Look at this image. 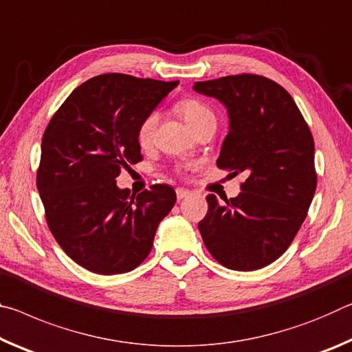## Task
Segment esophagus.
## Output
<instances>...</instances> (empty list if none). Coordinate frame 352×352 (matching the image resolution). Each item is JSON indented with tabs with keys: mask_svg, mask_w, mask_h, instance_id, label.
I'll use <instances>...</instances> for the list:
<instances>
[{
	"mask_svg": "<svg viewBox=\"0 0 352 352\" xmlns=\"http://www.w3.org/2000/svg\"><path fill=\"white\" fill-rule=\"evenodd\" d=\"M190 195V192L188 190H184V188H177L176 190V197H177V201H182V199H186L187 197Z\"/></svg>",
	"mask_w": 352,
	"mask_h": 352,
	"instance_id": "34e87169",
	"label": "esophagus"
}]
</instances>
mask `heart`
<instances>
[{"label":"heart","instance_id":"b5f03b06","mask_svg":"<svg viewBox=\"0 0 352 352\" xmlns=\"http://www.w3.org/2000/svg\"><path fill=\"white\" fill-rule=\"evenodd\" d=\"M176 111L181 115L190 128L195 129L199 123L206 122L209 118H215L214 112L207 107L203 101L197 100V98H184L176 104ZM159 123V113L157 112H149L142 118V122L137 126V142L138 145L146 148L151 145L155 128Z\"/></svg>","mask_w":352,"mask_h":352}]
</instances>
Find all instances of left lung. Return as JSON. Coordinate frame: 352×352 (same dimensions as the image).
<instances>
[{
    "instance_id": "obj_1",
    "label": "left lung",
    "mask_w": 352,
    "mask_h": 352,
    "mask_svg": "<svg viewBox=\"0 0 352 352\" xmlns=\"http://www.w3.org/2000/svg\"><path fill=\"white\" fill-rule=\"evenodd\" d=\"M228 107L229 132L217 166L246 173L239 197L209 209L198 228L207 251L223 267L252 272L292 245L316 188L312 132L292 95L261 74H230L193 87Z\"/></svg>"
}]
</instances>
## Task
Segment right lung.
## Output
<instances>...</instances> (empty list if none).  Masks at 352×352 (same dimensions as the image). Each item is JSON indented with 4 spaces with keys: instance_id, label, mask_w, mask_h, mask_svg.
<instances>
[{
    "instance_id": "obj_1",
    "label": "right lung",
    "mask_w": 352,
    "mask_h": 352,
    "mask_svg": "<svg viewBox=\"0 0 352 352\" xmlns=\"http://www.w3.org/2000/svg\"><path fill=\"white\" fill-rule=\"evenodd\" d=\"M177 84L100 74L74 89L46 126L37 168L46 223L65 254L91 273L137 268L176 203L166 184L131 195L115 179L143 159L137 126Z\"/></svg>"
}]
</instances>
